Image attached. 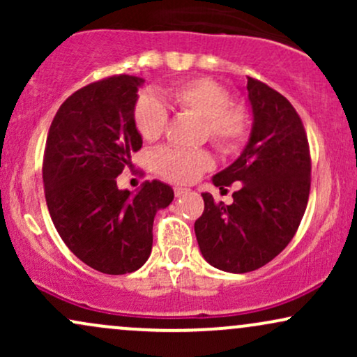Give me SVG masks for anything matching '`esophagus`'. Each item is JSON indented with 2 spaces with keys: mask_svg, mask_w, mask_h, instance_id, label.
Wrapping results in <instances>:
<instances>
[{
  "mask_svg": "<svg viewBox=\"0 0 357 357\" xmlns=\"http://www.w3.org/2000/svg\"><path fill=\"white\" fill-rule=\"evenodd\" d=\"M186 192H188L186 188H179V186L174 188V196H176V198H179V196L186 195Z\"/></svg>",
  "mask_w": 357,
  "mask_h": 357,
  "instance_id": "34e87169",
  "label": "esophagus"
}]
</instances>
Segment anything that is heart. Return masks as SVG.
<instances>
[{"label":"heart","instance_id":"heart-1","mask_svg":"<svg viewBox=\"0 0 357 357\" xmlns=\"http://www.w3.org/2000/svg\"><path fill=\"white\" fill-rule=\"evenodd\" d=\"M167 100L181 112L203 121V136L220 153L238 151L250 132V116L243 104L231 102L227 87L211 79H191L174 85L166 92ZM134 126L147 142L158 141L167 126V110L158 97H139L134 105ZM154 165L162 178L173 183H190L213 166V158L203 149L165 147L154 155Z\"/></svg>","mask_w":357,"mask_h":357}]
</instances>
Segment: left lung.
<instances>
[{"instance_id": "obj_1", "label": "left lung", "mask_w": 357, "mask_h": 357, "mask_svg": "<svg viewBox=\"0 0 357 357\" xmlns=\"http://www.w3.org/2000/svg\"><path fill=\"white\" fill-rule=\"evenodd\" d=\"M252 136L231 166L215 174L223 190L240 181L233 203L203 192L195 233L204 260L231 273L267 265L296 235L310 192V151L294 105L264 82L247 77Z\"/></svg>"}]
</instances>
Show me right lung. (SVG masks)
Here are the masks:
<instances>
[{
  "label": "right lung",
  "mask_w": 357,
  "mask_h": 357,
  "mask_svg": "<svg viewBox=\"0 0 357 357\" xmlns=\"http://www.w3.org/2000/svg\"><path fill=\"white\" fill-rule=\"evenodd\" d=\"M142 79L112 75L73 92L53 117L43 154L45 199L56 231L77 258L109 275L141 268L153 248L158 210L174 191L146 181L136 195L117 176L142 147L134 105Z\"/></svg>",
  "instance_id": "obj_1"
}]
</instances>
